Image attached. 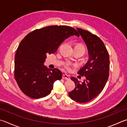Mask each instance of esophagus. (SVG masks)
Returning a JSON list of instances; mask_svg holds the SVG:
<instances>
[{"label":"esophagus","instance_id":"1","mask_svg":"<svg viewBox=\"0 0 127 127\" xmlns=\"http://www.w3.org/2000/svg\"><path fill=\"white\" fill-rule=\"evenodd\" d=\"M62 78H63V79H65V80H69L70 79L69 76L66 75V74H63V76H62Z\"/></svg>","mask_w":127,"mask_h":127}]
</instances>
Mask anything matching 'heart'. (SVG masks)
Listing matches in <instances>:
<instances>
[{
	"mask_svg": "<svg viewBox=\"0 0 127 127\" xmlns=\"http://www.w3.org/2000/svg\"><path fill=\"white\" fill-rule=\"evenodd\" d=\"M76 47L81 48V49H82L83 50H84V53H85V52H86V48H85V47H84L83 45H78V46H77V47ZM64 68H65L66 70L70 71V70L71 69V64H69V63H66V64H64Z\"/></svg>",
	"mask_w": 127,
	"mask_h": 127,
	"instance_id": "heart-1",
	"label": "heart"
}]
</instances>
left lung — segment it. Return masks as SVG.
I'll return each instance as SVG.
<instances>
[{"label": "left lung", "mask_w": 127, "mask_h": 127, "mask_svg": "<svg viewBox=\"0 0 127 127\" xmlns=\"http://www.w3.org/2000/svg\"><path fill=\"white\" fill-rule=\"evenodd\" d=\"M77 29L86 44L89 58L78 72L86 79L80 83L77 78L71 77L76 86L68 94L75 102L87 103L98 95L105 86L109 77V56L104 44L98 36L86 30Z\"/></svg>", "instance_id": "8db88e82"}]
</instances>
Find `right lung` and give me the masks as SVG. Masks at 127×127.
I'll return each instance as SVG.
<instances>
[{
    "instance_id": "add662e5",
    "label": "right lung",
    "mask_w": 127,
    "mask_h": 127,
    "mask_svg": "<svg viewBox=\"0 0 127 127\" xmlns=\"http://www.w3.org/2000/svg\"><path fill=\"white\" fill-rule=\"evenodd\" d=\"M79 36L77 30L66 25H52L31 32L23 39L15 55L14 77L19 88L30 98L48 95L54 82L61 80L62 71L44 65L47 55L54 54L70 36Z\"/></svg>"
}]
</instances>
